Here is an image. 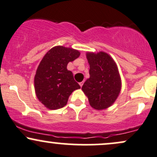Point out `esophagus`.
Masks as SVG:
<instances>
[{
	"label": "esophagus",
	"mask_w": 157,
	"mask_h": 157,
	"mask_svg": "<svg viewBox=\"0 0 157 157\" xmlns=\"http://www.w3.org/2000/svg\"><path fill=\"white\" fill-rule=\"evenodd\" d=\"M79 84H80V87H82V85H83V81H82V82H80V83H79Z\"/></svg>",
	"instance_id": "1"
}]
</instances>
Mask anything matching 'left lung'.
<instances>
[{
    "label": "left lung",
    "instance_id": "obj_1",
    "mask_svg": "<svg viewBox=\"0 0 157 157\" xmlns=\"http://www.w3.org/2000/svg\"><path fill=\"white\" fill-rule=\"evenodd\" d=\"M86 57L90 66V77L84 82L82 90L93 109H105L113 105L121 90L117 66L104 52H87Z\"/></svg>",
    "mask_w": 157,
    "mask_h": 157
}]
</instances>
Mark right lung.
<instances>
[{"mask_svg":"<svg viewBox=\"0 0 157 157\" xmlns=\"http://www.w3.org/2000/svg\"><path fill=\"white\" fill-rule=\"evenodd\" d=\"M80 55V52L62 46L48 51L40 63L35 76V90L39 101L48 109H61L68 97L80 86L74 79L67 65Z\"/></svg>","mask_w":157,"mask_h":157,"instance_id":"obj_1","label":"right lung"}]
</instances>
